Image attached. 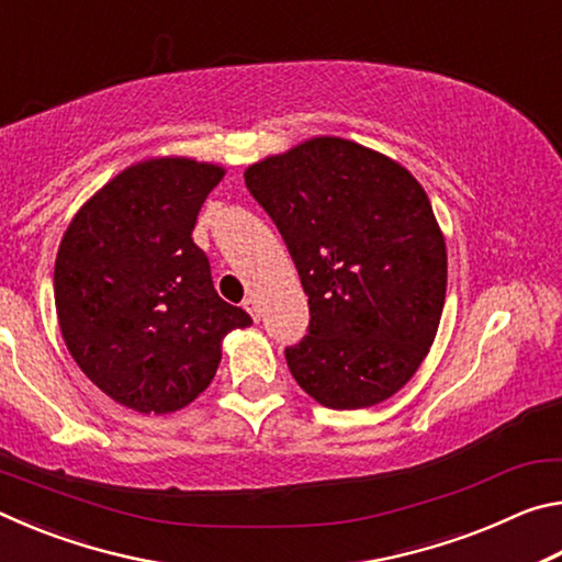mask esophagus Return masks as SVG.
<instances>
[{"label":"esophagus","mask_w":562,"mask_h":562,"mask_svg":"<svg viewBox=\"0 0 562 562\" xmlns=\"http://www.w3.org/2000/svg\"><path fill=\"white\" fill-rule=\"evenodd\" d=\"M243 304H245V310L250 312V317L255 322H260V302H258V297H255V294H247Z\"/></svg>","instance_id":"esophagus-1"}]
</instances>
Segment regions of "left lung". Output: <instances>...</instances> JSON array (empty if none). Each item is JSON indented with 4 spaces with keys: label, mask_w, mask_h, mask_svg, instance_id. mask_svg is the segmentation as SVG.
Masks as SVG:
<instances>
[{
    "label": "left lung",
    "mask_w": 562,
    "mask_h": 562,
    "mask_svg": "<svg viewBox=\"0 0 562 562\" xmlns=\"http://www.w3.org/2000/svg\"><path fill=\"white\" fill-rule=\"evenodd\" d=\"M300 272L310 327L284 349L329 408L396 394L429 355L446 300V243L429 195L396 160L312 138L245 170Z\"/></svg>",
    "instance_id": "obj_1"
}]
</instances>
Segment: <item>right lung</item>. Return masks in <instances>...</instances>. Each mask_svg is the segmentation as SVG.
Instances as JSON below:
<instances>
[{
	"label": "right lung",
	"mask_w": 562,
	"mask_h": 562,
	"mask_svg": "<svg viewBox=\"0 0 562 562\" xmlns=\"http://www.w3.org/2000/svg\"><path fill=\"white\" fill-rule=\"evenodd\" d=\"M221 166L154 158L131 166L81 207L54 268L56 315L76 364L103 394L168 414L205 392L221 341L250 325L217 297L198 213Z\"/></svg>",
	"instance_id": "obj_1"
}]
</instances>
